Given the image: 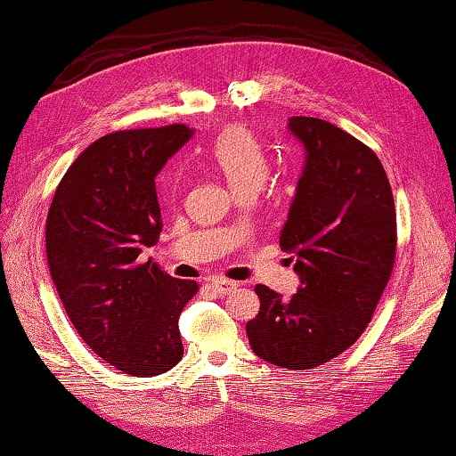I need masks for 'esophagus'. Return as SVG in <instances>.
<instances>
[{
	"mask_svg": "<svg viewBox=\"0 0 456 456\" xmlns=\"http://www.w3.org/2000/svg\"><path fill=\"white\" fill-rule=\"evenodd\" d=\"M208 285H210V289L215 291V293H218V295H228V293H232L238 287L236 281L222 280V277H216V280H212Z\"/></svg>",
	"mask_w": 456,
	"mask_h": 456,
	"instance_id": "1",
	"label": "esophagus"
}]
</instances>
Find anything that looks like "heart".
<instances>
[{
  "instance_id": "b5f03b06",
  "label": "heart",
  "mask_w": 456,
  "mask_h": 456,
  "mask_svg": "<svg viewBox=\"0 0 456 456\" xmlns=\"http://www.w3.org/2000/svg\"><path fill=\"white\" fill-rule=\"evenodd\" d=\"M210 159L236 192L249 189L259 191L269 176V161L262 145L241 126L228 127L216 139Z\"/></svg>"
}]
</instances>
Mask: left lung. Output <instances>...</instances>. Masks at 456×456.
<instances>
[{
	"mask_svg": "<svg viewBox=\"0 0 456 456\" xmlns=\"http://www.w3.org/2000/svg\"><path fill=\"white\" fill-rule=\"evenodd\" d=\"M287 132L305 163L280 246L295 256L301 285L289 299L257 285L259 313L246 332L259 358L311 370L368 327L394 269L395 207L378 155L356 137L305 116L289 118Z\"/></svg>",
	"mask_w": 456,
	"mask_h": 456,
	"instance_id": "obj_1",
	"label": "left lung"
}]
</instances>
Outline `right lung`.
Returning <instances> with one entry per match:
<instances>
[{
	"label": "right lung",
	"mask_w": 456,
	"mask_h": 456,
	"mask_svg": "<svg viewBox=\"0 0 456 456\" xmlns=\"http://www.w3.org/2000/svg\"><path fill=\"white\" fill-rule=\"evenodd\" d=\"M192 134L173 124L96 139L64 173L46 216V262L70 322L135 378L179 364V314L199 291L142 257L163 230L157 175Z\"/></svg>",
	"instance_id": "add662e5"
}]
</instances>
